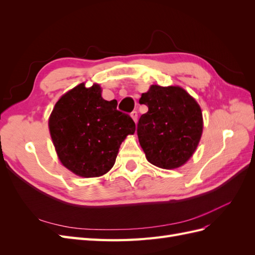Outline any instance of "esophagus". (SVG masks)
<instances>
[{"label": "esophagus", "instance_id": "34e87169", "mask_svg": "<svg viewBox=\"0 0 255 255\" xmlns=\"http://www.w3.org/2000/svg\"><path fill=\"white\" fill-rule=\"evenodd\" d=\"M130 117L133 118V120H134L135 122H137V117H138L137 112H136V111H133L132 113H130Z\"/></svg>", "mask_w": 255, "mask_h": 255}]
</instances>
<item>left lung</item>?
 I'll return each mask as SVG.
<instances>
[{"label": "left lung", "instance_id": "left-lung-1", "mask_svg": "<svg viewBox=\"0 0 255 255\" xmlns=\"http://www.w3.org/2000/svg\"><path fill=\"white\" fill-rule=\"evenodd\" d=\"M139 103L149 109L137 123L146 159L163 169L184 165L202 135V113L196 100L181 87L152 85Z\"/></svg>", "mask_w": 255, "mask_h": 255}]
</instances>
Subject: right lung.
I'll use <instances>...</instances> for the list:
<instances>
[{
  "label": "right lung",
  "instance_id": "obj_1",
  "mask_svg": "<svg viewBox=\"0 0 255 255\" xmlns=\"http://www.w3.org/2000/svg\"><path fill=\"white\" fill-rule=\"evenodd\" d=\"M101 88L85 84L61 97L50 116L49 128L63 165L84 177L100 176L114 166L121 142L134 134L135 122L106 101Z\"/></svg>",
  "mask_w": 255,
  "mask_h": 255
}]
</instances>
